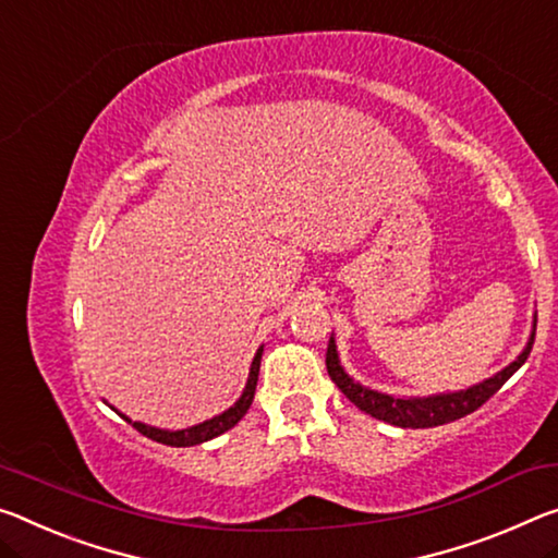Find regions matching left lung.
<instances>
[{
	"instance_id": "8db88e82",
	"label": "left lung",
	"mask_w": 558,
	"mask_h": 558,
	"mask_svg": "<svg viewBox=\"0 0 558 558\" xmlns=\"http://www.w3.org/2000/svg\"><path fill=\"white\" fill-rule=\"evenodd\" d=\"M534 335H536V320H534V330H532V338L526 342V348L521 350V355L511 362V365L504 367L501 373L484 379L480 385L466 387V390L432 395V397H395V395L369 390V387H362L342 369L335 338H330V344H327L325 365H327V375H330L332 383L340 387V392L348 397L352 404L360 407L362 412H367L369 417L383 420L387 424H395V427H404V429H424V427H437V424L454 422L459 417L472 414L474 410H480V407L489 400V397L497 392L521 365H524L529 352H532Z\"/></svg>"
}]
</instances>
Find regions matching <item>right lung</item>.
Listing matches in <instances>:
<instances>
[{"instance_id":"obj_1","label":"right lung","mask_w":558,"mask_h":558,"mask_svg":"<svg viewBox=\"0 0 558 558\" xmlns=\"http://www.w3.org/2000/svg\"><path fill=\"white\" fill-rule=\"evenodd\" d=\"M260 357H263V348L255 352L253 357V365H251V375H247V383H245V390L241 395V400H238L233 407H228L226 412H220L218 417L214 420H206L196 424V427H189V429H158V427H151V424H144V422H131L126 414H119L123 420H126L129 424H134L136 432H141V435L154 439V441H161V445H168V447H193V445H203V441L214 439L218 435H223V432H228L231 427H235L238 422L243 420V414L247 412V407L253 404V395H255V385H258V373H260Z\"/></svg>"}]
</instances>
